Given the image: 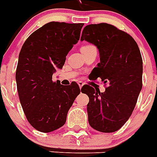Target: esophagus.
Instances as JSON below:
<instances>
[{"instance_id": "esophagus-1", "label": "esophagus", "mask_w": 157, "mask_h": 157, "mask_svg": "<svg viewBox=\"0 0 157 157\" xmlns=\"http://www.w3.org/2000/svg\"><path fill=\"white\" fill-rule=\"evenodd\" d=\"M78 86H79L80 89H81V88H82V86H83V85H84V82H82V81H78Z\"/></svg>"}]
</instances>
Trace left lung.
<instances>
[{
    "label": "left lung",
    "instance_id": "8db88e82",
    "mask_svg": "<svg viewBox=\"0 0 157 157\" xmlns=\"http://www.w3.org/2000/svg\"><path fill=\"white\" fill-rule=\"evenodd\" d=\"M84 40L99 49L100 62L92 71L107 86L105 92L89 85L82 87L89 97V124L100 132H114L130 118L142 89L140 48L128 33L105 22L86 26L81 36Z\"/></svg>",
    "mask_w": 157,
    "mask_h": 157
}]
</instances>
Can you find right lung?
Wrapping results in <instances>:
<instances>
[{
  "label": "right lung",
  "mask_w": 157,
  "mask_h": 157,
  "mask_svg": "<svg viewBox=\"0 0 157 157\" xmlns=\"http://www.w3.org/2000/svg\"><path fill=\"white\" fill-rule=\"evenodd\" d=\"M83 25L50 22L34 31L21 48L16 70L17 93L27 121L40 132L63 126L80 93L76 82L61 85L52 81V75L64 66Z\"/></svg>",
  "instance_id": "obj_1"
}]
</instances>
